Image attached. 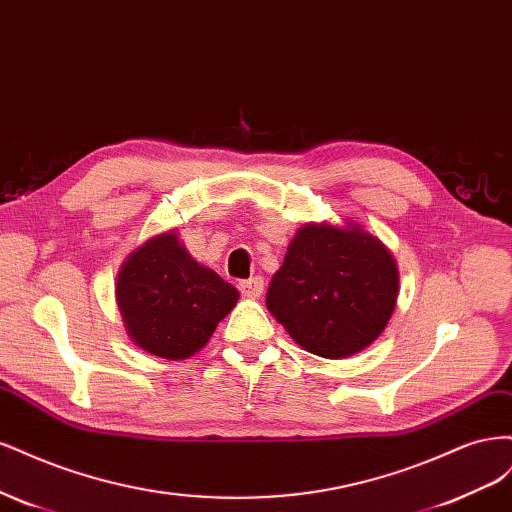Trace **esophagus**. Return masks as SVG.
Here are the masks:
<instances>
[{
	"label": "esophagus",
	"instance_id": "1",
	"mask_svg": "<svg viewBox=\"0 0 512 512\" xmlns=\"http://www.w3.org/2000/svg\"><path fill=\"white\" fill-rule=\"evenodd\" d=\"M239 290L247 299H258L262 290H265V282H262V277L256 275V277H250V280L239 282Z\"/></svg>",
	"mask_w": 512,
	"mask_h": 512
}]
</instances>
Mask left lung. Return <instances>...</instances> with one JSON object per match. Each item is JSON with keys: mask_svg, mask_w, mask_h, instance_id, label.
<instances>
[{"mask_svg": "<svg viewBox=\"0 0 512 512\" xmlns=\"http://www.w3.org/2000/svg\"><path fill=\"white\" fill-rule=\"evenodd\" d=\"M397 282L393 256L369 232L307 224L273 275L267 307L301 348L344 359L384 331Z\"/></svg>", "mask_w": 512, "mask_h": 512, "instance_id": "1", "label": "left lung"}]
</instances>
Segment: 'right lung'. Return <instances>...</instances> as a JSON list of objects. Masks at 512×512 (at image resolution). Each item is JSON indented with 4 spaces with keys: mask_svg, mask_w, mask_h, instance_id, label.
<instances>
[{
    "mask_svg": "<svg viewBox=\"0 0 512 512\" xmlns=\"http://www.w3.org/2000/svg\"><path fill=\"white\" fill-rule=\"evenodd\" d=\"M237 299V288L198 265L173 232L138 247L117 277L119 312L134 344L170 361L203 348Z\"/></svg>",
    "mask_w": 512,
    "mask_h": 512,
    "instance_id": "add662e5",
    "label": "right lung"
}]
</instances>
